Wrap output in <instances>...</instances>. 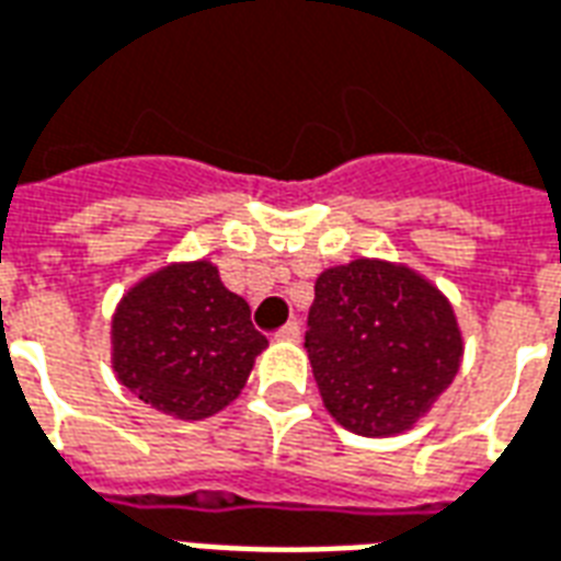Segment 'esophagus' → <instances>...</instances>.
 Segmentation results:
<instances>
[{"label": "esophagus", "mask_w": 561, "mask_h": 561, "mask_svg": "<svg viewBox=\"0 0 561 561\" xmlns=\"http://www.w3.org/2000/svg\"><path fill=\"white\" fill-rule=\"evenodd\" d=\"M300 335H302L300 323L288 321L285 327H282L279 333H276V339H282V342H300Z\"/></svg>", "instance_id": "obj_1"}]
</instances>
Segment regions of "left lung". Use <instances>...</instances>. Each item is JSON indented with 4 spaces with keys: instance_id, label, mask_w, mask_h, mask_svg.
<instances>
[{
    "instance_id": "left-lung-1",
    "label": "left lung",
    "mask_w": 561,
    "mask_h": 561,
    "mask_svg": "<svg viewBox=\"0 0 561 561\" xmlns=\"http://www.w3.org/2000/svg\"><path fill=\"white\" fill-rule=\"evenodd\" d=\"M306 351L327 410L354 434L383 437L410 428L458 375L460 333L434 285L359 259L314 282Z\"/></svg>"
}]
</instances>
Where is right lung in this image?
I'll use <instances>...</instances> for the list:
<instances>
[{
	"instance_id": "1",
	"label": "right lung",
	"mask_w": 561,
	"mask_h": 561,
	"mask_svg": "<svg viewBox=\"0 0 561 561\" xmlns=\"http://www.w3.org/2000/svg\"><path fill=\"white\" fill-rule=\"evenodd\" d=\"M264 344L247 300L228 291L207 261L139 282L112 321L118 380L178 419L214 416L231 404Z\"/></svg>"
}]
</instances>
